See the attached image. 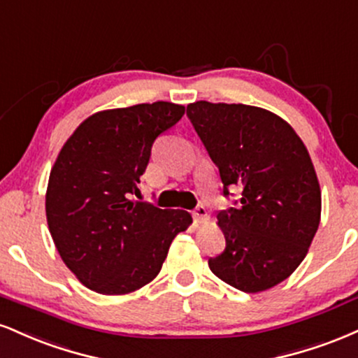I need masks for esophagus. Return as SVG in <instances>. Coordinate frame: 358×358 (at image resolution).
<instances>
[{
    "mask_svg": "<svg viewBox=\"0 0 358 358\" xmlns=\"http://www.w3.org/2000/svg\"><path fill=\"white\" fill-rule=\"evenodd\" d=\"M192 216H194L196 222H206L209 220V214L206 211L204 206H197L194 211H192Z\"/></svg>",
    "mask_w": 358,
    "mask_h": 358,
    "instance_id": "esophagus-1",
    "label": "esophagus"
}]
</instances>
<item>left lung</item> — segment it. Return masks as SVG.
<instances>
[{
    "instance_id": "obj_1",
    "label": "left lung",
    "mask_w": 358,
    "mask_h": 358,
    "mask_svg": "<svg viewBox=\"0 0 358 358\" xmlns=\"http://www.w3.org/2000/svg\"><path fill=\"white\" fill-rule=\"evenodd\" d=\"M187 117L236 208L217 213L226 248L209 268L246 293L270 289L305 259L320 224L322 192L308 150L288 122L243 103L187 105Z\"/></svg>"
}]
</instances>
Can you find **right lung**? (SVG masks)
Here are the masks:
<instances>
[{
	"label": "right lung",
	"mask_w": 358,
	"mask_h": 358,
	"mask_svg": "<svg viewBox=\"0 0 358 358\" xmlns=\"http://www.w3.org/2000/svg\"><path fill=\"white\" fill-rule=\"evenodd\" d=\"M184 105L138 103L96 112L62 147L46 189V221L63 263L87 288L125 295L161 271L172 239L192 222L182 209L138 203L154 141Z\"/></svg>",
	"instance_id": "add662e5"
}]
</instances>
